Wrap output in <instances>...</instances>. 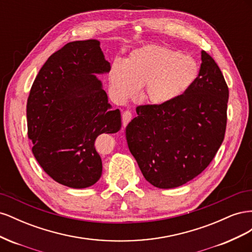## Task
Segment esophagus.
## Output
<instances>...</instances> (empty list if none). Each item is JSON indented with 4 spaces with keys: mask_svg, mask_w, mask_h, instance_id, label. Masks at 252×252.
Segmentation results:
<instances>
[{
    "mask_svg": "<svg viewBox=\"0 0 252 252\" xmlns=\"http://www.w3.org/2000/svg\"><path fill=\"white\" fill-rule=\"evenodd\" d=\"M131 119H132V113H131V111L125 110V111L123 112V114H122V121H123V126L126 127V126L128 125L129 122L131 121Z\"/></svg>",
    "mask_w": 252,
    "mask_h": 252,
    "instance_id": "1",
    "label": "esophagus"
}]
</instances>
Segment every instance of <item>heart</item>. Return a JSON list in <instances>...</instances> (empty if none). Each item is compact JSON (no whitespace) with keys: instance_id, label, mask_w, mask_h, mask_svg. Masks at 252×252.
<instances>
[{"instance_id":"heart-1","label":"heart","mask_w":252,"mask_h":252,"mask_svg":"<svg viewBox=\"0 0 252 252\" xmlns=\"http://www.w3.org/2000/svg\"><path fill=\"white\" fill-rule=\"evenodd\" d=\"M200 68L190 56L151 44L133 50L124 61H114L109 81L118 100L136 94L154 105L170 103L188 91L199 77Z\"/></svg>"}]
</instances>
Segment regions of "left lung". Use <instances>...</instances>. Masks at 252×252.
Listing matches in <instances>:
<instances>
[{"label": "left lung", "instance_id": "obj_1", "mask_svg": "<svg viewBox=\"0 0 252 252\" xmlns=\"http://www.w3.org/2000/svg\"><path fill=\"white\" fill-rule=\"evenodd\" d=\"M229 90L224 75L202 51L199 77L164 105H141L126 127L129 150L151 185L169 189L205 170L223 143Z\"/></svg>", "mask_w": 252, "mask_h": 252}]
</instances>
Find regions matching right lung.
Returning a JSON list of instances; mask_svg holds the SVG:
<instances>
[{
    "label": "right lung",
    "instance_id": "1",
    "mask_svg": "<svg viewBox=\"0 0 252 252\" xmlns=\"http://www.w3.org/2000/svg\"><path fill=\"white\" fill-rule=\"evenodd\" d=\"M109 71L97 40L70 42L48 58L30 89L27 129L32 154L64 186L95 184L102 175L95 139L121 128V112L111 110L95 75Z\"/></svg>",
    "mask_w": 252,
    "mask_h": 252
}]
</instances>
